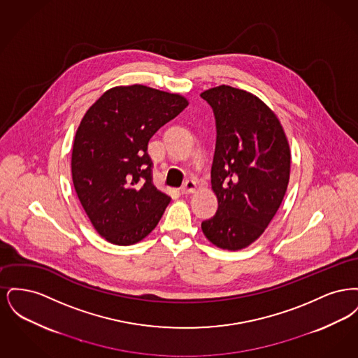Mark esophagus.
Segmentation results:
<instances>
[{"mask_svg":"<svg viewBox=\"0 0 358 358\" xmlns=\"http://www.w3.org/2000/svg\"><path fill=\"white\" fill-rule=\"evenodd\" d=\"M196 190V182L193 180H187L184 182V185L181 187V193L182 194H189V193H193Z\"/></svg>","mask_w":358,"mask_h":358,"instance_id":"34e87169","label":"esophagus"}]
</instances>
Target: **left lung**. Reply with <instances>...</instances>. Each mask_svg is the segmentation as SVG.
<instances>
[{
    "mask_svg": "<svg viewBox=\"0 0 358 358\" xmlns=\"http://www.w3.org/2000/svg\"><path fill=\"white\" fill-rule=\"evenodd\" d=\"M201 98L216 120L210 171L216 215L201 222L216 247L238 251L259 238L273 220L289 180V142L273 111L257 96L219 85Z\"/></svg>",
    "mask_w": 358,
    "mask_h": 358,
    "instance_id": "left-lung-1",
    "label": "left lung"
}]
</instances>
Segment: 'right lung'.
<instances>
[{
    "mask_svg": "<svg viewBox=\"0 0 358 358\" xmlns=\"http://www.w3.org/2000/svg\"><path fill=\"white\" fill-rule=\"evenodd\" d=\"M187 106L146 85L106 91L85 113L72 148V181L96 232L117 245L146 238L171 203L153 184L150 138Z\"/></svg>",
    "mask_w": 358,
    "mask_h": 358,
    "instance_id": "obj_1",
    "label": "right lung"
}]
</instances>
